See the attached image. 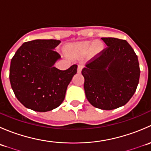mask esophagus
Listing matches in <instances>:
<instances>
[{
  "mask_svg": "<svg viewBox=\"0 0 151 151\" xmlns=\"http://www.w3.org/2000/svg\"><path fill=\"white\" fill-rule=\"evenodd\" d=\"M83 67H84V65L83 64V63H80V64L78 65V67H77V72L78 73H80L82 71V70H83Z\"/></svg>",
  "mask_w": 151,
  "mask_h": 151,
  "instance_id": "esophagus-1",
  "label": "esophagus"
}]
</instances>
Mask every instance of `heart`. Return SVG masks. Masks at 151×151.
I'll return each mask as SVG.
<instances>
[{"instance_id":"heart-1","label":"heart","mask_w":151,"mask_h":151,"mask_svg":"<svg viewBox=\"0 0 151 151\" xmlns=\"http://www.w3.org/2000/svg\"><path fill=\"white\" fill-rule=\"evenodd\" d=\"M103 47H104V45L101 42H96V43L93 44L91 42H84L76 45L74 48L76 50H88L92 48V51L96 53L101 51Z\"/></svg>"}]
</instances>
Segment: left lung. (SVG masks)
Instances as JSON below:
<instances>
[{
	"instance_id": "8db88e82",
	"label": "left lung",
	"mask_w": 151,
	"mask_h": 151,
	"mask_svg": "<svg viewBox=\"0 0 151 151\" xmlns=\"http://www.w3.org/2000/svg\"><path fill=\"white\" fill-rule=\"evenodd\" d=\"M106 49L82 70L87 99L95 107L111 110L125 105L139 83L137 55L126 40L101 38Z\"/></svg>"
}]
</instances>
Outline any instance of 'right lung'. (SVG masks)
<instances>
[{"mask_svg":"<svg viewBox=\"0 0 151 151\" xmlns=\"http://www.w3.org/2000/svg\"><path fill=\"white\" fill-rule=\"evenodd\" d=\"M60 41L36 39L22 44L11 60L9 80L15 96L36 112L52 110L62 104L77 65L62 71L54 64L60 55L55 48Z\"/></svg>","mask_w":151,"mask_h":151,"instance_id":"add662e5","label":"right lung"}]
</instances>
